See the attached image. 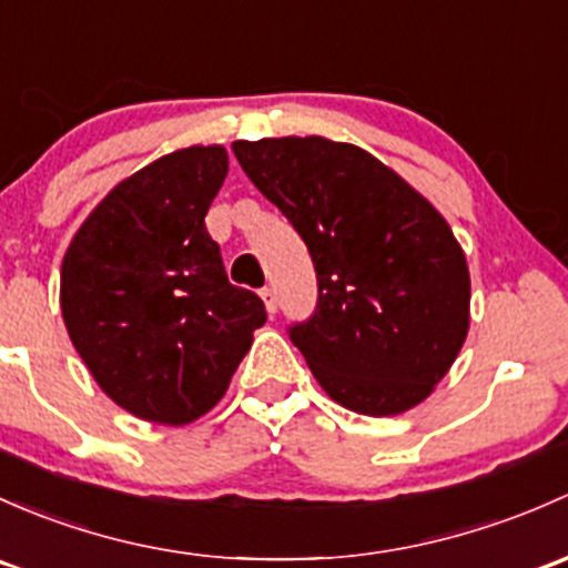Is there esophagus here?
I'll list each match as a JSON object with an SVG mask.
<instances>
[{"instance_id":"34e87169","label":"esophagus","mask_w":568,"mask_h":568,"mask_svg":"<svg viewBox=\"0 0 568 568\" xmlns=\"http://www.w3.org/2000/svg\"><path fill=\"white\" fill-rule=\"evenodd\" d=\"M261 300H264L268 315L277 313V294H274V288H264V291H261Z\"/></svg>"}]
</instances>
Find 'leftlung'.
I'll list each match as a JSON object with an SVG mask.
<instances>
[{"label":"left lung","mask_w":568,"mask_h":568,"mask_svg":"<svg viewBox=\"0 0 568 568\" xmlns=\"http://www.w3.org/2000/svg\"><path fill=\"white\" fill-rule=\"evenodd\" d=\"M234 154L313 255L318 307L291 339L321 389L364 416L425 403L470 326L468 261L444 214L354 143L283 135Z\"/></svg>","instance_id":"obj_1"}]
</instances>
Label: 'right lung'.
<instances>
[{
	"label": "right lung",
	"mask_w": 568,
	"mask_h": 568,
	"mask_svg": "<svg viewBox=\"0 0 568 568\" xmlns=\"http://www.w3.org/2000/svg\"><path fill=\"white\" fill-rule=\"evenodd\" d=\"M229 174L220 143L143 165L89 212L59 268V307L75 351L119 408L154 425L201 419L229 392L266 324L234 288L206 212Z\"/></svg>",
	"instance_id": "1"
}]
</instances>
